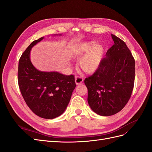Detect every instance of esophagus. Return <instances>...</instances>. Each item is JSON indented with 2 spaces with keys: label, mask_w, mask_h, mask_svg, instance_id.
Returning <instances> with one entry per match:
<instances>
[{
  "label": "esophagus",
  "mask_w": 152,
  "mask_h": 152,
  "mask_svg": "<svg viewBox=\"0 0 152 152\" xmlns=\"http://www.w3.org/2000/svg\"><path fill=\"white\" fill-rule=\"evenodd\" d=\"M83 78L81 77H79V76H77L75 77V83L77 85H79V84H81L82 82H83Z\"/></svg>",
  "instance_id": "1"
}]
</instances>
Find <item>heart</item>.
Instances as JSON below:
<instances>
[{"label":"heart","mask_w":152,"mask_h":152,"mask_svg":"<svg viewBox=\"0 0 152 152\" xmlns=\"http://www.w3.org/2000/svg\"><path fill=\"white\" fill-rule=\"evenodd\" d=\"M104 48L95 41L82 43L73 49L72 56L80 59L79 66L86 73H93L98 70L103 59Z\"/></svg>","instance_id":"b5f03b06"}]
</instances>
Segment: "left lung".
Here are the masks:
<instances>
[{"label": "left lung", "instance_id": "obj_1", "mask_svg": "<svg viewBox=\"0 0 152 152\" xmlns=\"http://www.w3.org/2000/svg\"><path fill=\"white\" fill-rule=\"evenodd\" d=\"M112 37L114 44L98 70L84 80L89 107L102 116L120 112L129 100L134 83V59L123 40L113 34Z\"/></svg>", "mask_w": 152, "mask_h": 152}]
</instances>
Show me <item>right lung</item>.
I'll return each mask as SVG.
<instances>
[{
  "instance_id": "1",
  "label": "right lung",
  "mask_w": 152,
  "mask_h": 152,
  "mask_svg": "<svg viewBox=\"0 0 152 152\" xmlns=\"http://www.w3.org/2000/svg\"><path fill=\"white\" fill-rule=\"evenodd\" d=\"M44 39L34 40L22 54L18 80L21 93L31 111L41 118L53 119L65 111L76 84L73 75L40 71L33 65L31 49Z\"/></svg>"
}]
</instances>
